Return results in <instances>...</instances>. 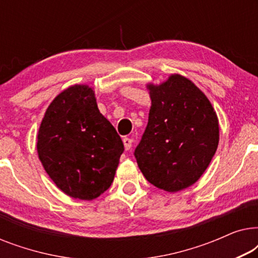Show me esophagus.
<instances>
[{
	"mask_svg": "<svg viewBox=\"0 0 258 258\" xmlns=\"http://www.w3.org/2000/svg\"><path fill=\"white\" fill-rule=\"evenodd\" d=\"M123 144H124L125 150H130V148L133 146V140L129 139V137H125V139H123Z\"/></svg>",
	"mask_w": 258,
	"mask_h": 258,
	"instance_id": "obj_1",
	"label": "esophagus"
}]
</instances>
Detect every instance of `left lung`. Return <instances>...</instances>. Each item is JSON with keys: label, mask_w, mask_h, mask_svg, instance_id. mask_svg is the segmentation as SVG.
Returning a JSON list of instances; mask_svg holds the SVG:
<instances>
[{"label": "left lung", "mask_w": 258, "mask_h": 258, "mask_svg": "<svg viewBox=\"0 0 258 258\" xmlns=\"http://www.w3.org/2000/svg\"><path fill=\"white\" fill-rule=\"evenodd\" d=\"M147 89L151 107L135 150L137 164L151 184L177 192L209 167L220 141L217 114L203 91L179 74Z\"/></svg>", "instance_id": "left-lung-1"}]
</instances>
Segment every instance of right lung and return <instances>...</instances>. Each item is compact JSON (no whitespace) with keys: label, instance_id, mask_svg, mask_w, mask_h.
Here are the masks:
<instances>
[{"label":"right lung","instance_id":"obj_1","mask_svg":"<svg viewBox=\"0 0 258 258\" xmlns=\"http://www.w3.org/2000/svg\"><path fill=\"white\" fill-rule=\"evenodd\" d=\"M36 148L56 186L84 201L97 199L109 189L124 150L87 84L70 86L52 100L38 129Z\"/></svg>","mask_w":258,"mask_h":258}]
</instances>
